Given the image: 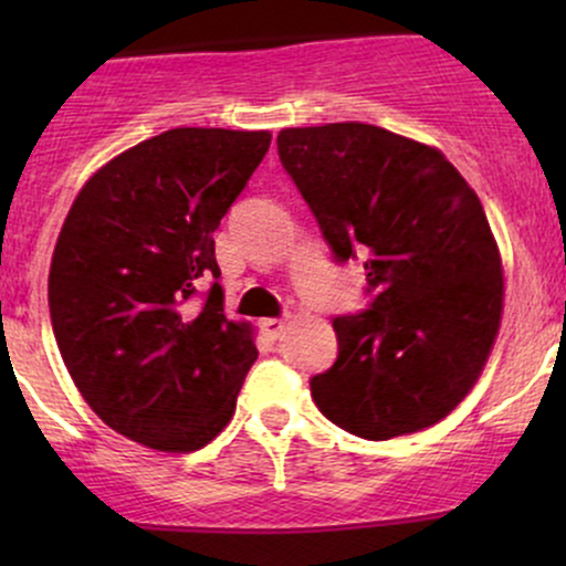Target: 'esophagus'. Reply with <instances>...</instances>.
I'll return each mask as SVG.
<instances>
[{
	"label": "esophagus",
	"mask_w": 566,
	"mask_h": 566,
	"mask_svg": "<svg viewBox=\"0 0 566 566\" xmlns=\"http://www.w3.org/2000/svg\"><path fill=\"white\" fill-rule=\"evenodd\" d=\"M261 327H263V333L271 337V340H276V337H282L284 327H287V319H263Z\"/></svg>",
	"instance_id": "obj_1"
}]
</instances>
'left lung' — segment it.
<instances>
[{
	"mask_svg": "<svg viewBox=\"0 0 566 566\" xmlns=\"http://www.w3.org/2000/svg\"><path fill=\"white\" fill-rule=\"evenodd\" d=\"M276 148L335 261L365 258L373 297L333 319L316 407L369 441L439 423L482 375L503 314L482 201L437 148L375 125L290 127Z\"/></svg>",
	"mask_w": 566,
	"mask_h": 566,
	"instance_id": "1",
	"label": "left lung"
}]
</instances>
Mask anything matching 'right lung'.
<instances>
[{
	"label": "right lung",
	"instance_id": "1",
	"mask_svg": "<svg viewBox=\"0 0 566 566\" xmlns=\"http://www.w3.org/2000/svg\"><path fill=\"white\" fill-rule=\"evenodd\" d=\"M269 146L265 129H167L103 165L57 237L48 297L69 375L103 423L151 450L210 444L258 359L250 324L223 314L212 233Z\"/></svg>",
	"mask_w": 566,
	"mask_h": 566
}]
</instances>
